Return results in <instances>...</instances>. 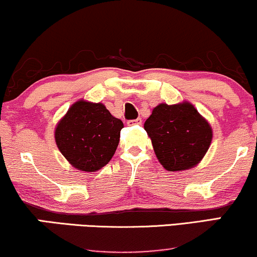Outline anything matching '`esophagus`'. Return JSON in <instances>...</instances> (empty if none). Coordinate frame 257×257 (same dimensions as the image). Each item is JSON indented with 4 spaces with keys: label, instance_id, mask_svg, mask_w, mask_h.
<instances>
[{
    "label": "esophagus",
    "instance_id": "34e87169",
    "mask_svg": "<svg viewBox=\"0 0 257 257\" xmlns=\"http://www.w3.org/2000/svg\"><path fill=\"white\" fill-rule=\"evenodd\" d=\"M142 123V118H136V119H133V121H128V125H132V124H141Z\"/></svg>",
    "mask_w": 257,
    "mask_h": 257
}]
</instances>
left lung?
<instances>
[{"mask_svg": "<svg viewBox=\"0 0 257 257\" xmlns=\"http://www.w3.org/2000/svg\"><path fill=\"white\" fill-rule=\"evenodd\" d=\"M160 164L170 172L184 171L199 164L212 140L209 122L188 102L153 109L145 122Z\"/></svg>", "mask_w": 257, "mask_h": 257, "instance_id": "obj_1", "label": "left lung"}]
</instances>
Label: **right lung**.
<instances>
[{
  "instance_id": "1",
  "label": "right lung",
  "mask_w": 257,
  "mask_h": 257,
  "mask_svg": "<svg viewBox=\"0 0 257 257\" xmlns=\"http://www.w3.org/2000/svg\"><path fill=\"white\" fill-rule=\"evenodd\" d=\"M123 128L102 103L78 100L58 122L54 138L61 154L77 170L96 172L111 160Z\"/></svg>"
}]
</instances>
